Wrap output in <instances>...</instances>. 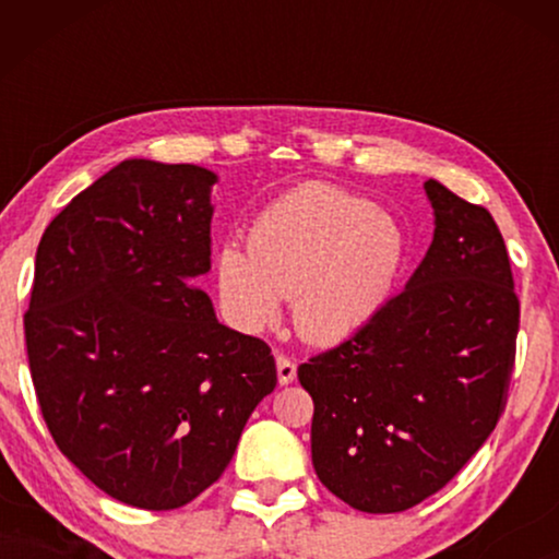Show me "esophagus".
I'll return each instance as SVG.
<instances>
[{"label": "esophagus", "instance_id": "obj_1", "mask_svg": "<svg viewBox=\"0 0 559 559\" xmlns=\"http://www.w3.org/2000/svg\"><path fill=\"white\" fill-rule=\"evenodd\" d=\"M295 377H297V364L293 361V358L277 356V379H280V384L282 386L293 384Z\"/></svg>", "mask_w": 559, "mask_h": 559}]
</instances>
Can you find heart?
<instances>
[{"instance_id":"heart-1","label":"heart","mask_w":559,"mask_h":559,"mask_svg":"<svg viewBox=\"0 0 559 559\" xmlns=\"http://www.w3.org/2000/svg\"><path fill=\"white\" fill-rule=\"evenodd\" d=\"M407 241L389 213L328 182H302L254 218L247 251L224 243L216 257L224 310L243 331H264L293 297L305 341L333 346L384 308Z\"/></svg>"}]
</instances>
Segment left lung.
Instances as JSON below:
<instances>
[{
    "instance_id": "1",
    "label": "left lung",
    "mask_w": 559,
    "mask_h": 559,
    "mask_svg": "<svg viewBox=\"0 0 559 559\" xmlns=\"http://www.w3.org/2000/svg\"><path fill=\"white\" fill-rule=\"evenodd\" d=\"M425 193L423 264L369 325L297 369L320 484L369 514L440 491L493 432L514 369L519 300L499 226L438 180Z\"/></svg>"
}]
</instances>
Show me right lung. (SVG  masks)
Wrapping results in <instances>:
<instances>
[{"label":"right lung","mask_w":559,"mask_h":559,"mask_svg":"<svg viewBox=\"0 0 559 559\" xmlns=\"http://www.w3.org/2000/svg\"><path fill=\"white\" fill-rule=\"evenodd\" d=\"M198 165L124 159L45 228L25 312L29 373L68 461L136 509L216 484L277 386L264 341L221 325L193 282L211 270Z\"/></svg>","instance_id":"add662e5"}]
</instances>
